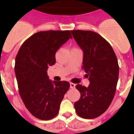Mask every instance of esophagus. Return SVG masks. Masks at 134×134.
Wrapping results in <instances>:
<instances>
[{
  "label": "esophagus",
  "instance_id": "1",
  "mask_svg": "<svg viewBox=\"0 0 134 134\" xmlns=\"http://www.w3.org/2000/svg\"><path fill=\"white\" fill-rule=\"evenodd\" d=\"M75 84L72 83H70V88H75Z\"/></svg>",
  "mask_w": 134,
  "mask_h": 134
}]
</instances>
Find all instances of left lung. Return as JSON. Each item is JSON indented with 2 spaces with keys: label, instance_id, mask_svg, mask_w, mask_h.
<instances>
[{
  "label": "left lung",
  "instance_id": "1",
  "mask_svg": "<svg viewBox=\"0 0 134 134\" xmlns=\"http://www.w3.org/2000/svg\"><path fill=\"white\" fill-rule=\"evenodd\" d=\"M83 53V68L89 86L78 84L80 99L74 103L76 112L83 119H95L103 114L114 97L119 67L113 48L103 37L91 31H70Z\"/></svg>",
  "mask_w": 134,
  "mask_h": 134
}]
</instances>
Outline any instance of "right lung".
I'll return each instance as SVG.
<instances>
[{
    "label": "right lung",
    "mask_w": 134,
    "mask_h": 134,
    "mask_svg": "<svg viewBox=\"0 0 134 134\" xmlns=\"http://www.w3.org/2000/svg\"><path fill=\"white\" fill-rule=\"evenodd\" d=\"M70 38L69 31H40L23 43L15 60L19 94L26 109L41 120L53 119L70 88L68 81L49 79L47 70L55 64V53Z\"/></svg>",
    "instance_id": "obj_1"
}]
</instances>
